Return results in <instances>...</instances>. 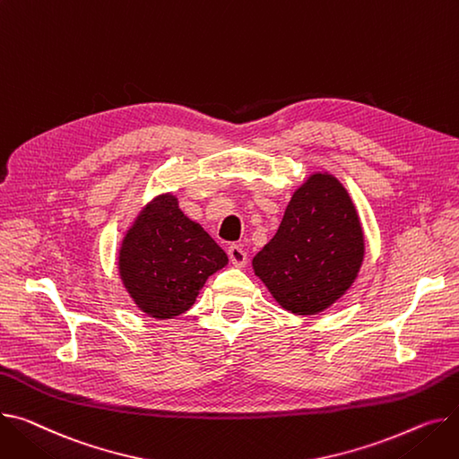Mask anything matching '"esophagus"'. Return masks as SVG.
Returning <instances> with one entry per match:
<instances>
[{
	"mask_svg": "<svg viewBox=\"0 0 459 459\" xmlns=\"http://www.w3.org/2000/svg\"><path fill=\"white\" fill-rule=\"evenodd\" d=\"M229 258L232 262V265H236V267H246V264H247V253L243 251L239 246L229 247Z\"/></svg>",
	"mask_w": 459,
	"mask_h": 459,
	"instance_id": "34e87169",
	"label": "esophagus"
}]
</instances>
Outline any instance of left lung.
Returning <instances> with one entry per match:
<instances>
[{
  "instance_id": "left-lung-1",
  "label": "left lung",
  "mask_w": 459,
  "mask_h": 459,
  "mask_svg": "<svg viewBox=\"0 0 459 459\" xmlns=\"http://www.w3.org/2000/svg\"><path fill=\"white\" fill-rule=\"evenodd\" d=\"M363 255V229L347 188L332 173L314 171L293 192L253 269L284 310L317 316L349 291Z\"/></svg>"
}]
</instances>
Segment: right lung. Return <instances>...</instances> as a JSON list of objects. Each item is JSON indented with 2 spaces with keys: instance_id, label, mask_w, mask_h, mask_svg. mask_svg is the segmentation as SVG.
<instances>
[{
  "instance_id": "right-lung-1",
  "label": "right lung",
  "mask_w": 459,
  "mask_h": 459,
  "mask_svg": "<svg viewBox=\"0 0 459 459\" xmlns=\"http://www.w3.org/2000/svg\"><path fill=\"white\" fill-rule=\"evenodd\" d=\"M227 264L225 251L180 210L173 192L138 212L117 251L121 284L138 310L159 321L190 310L210 274Z\"/></svg>"
}]
</instances>
